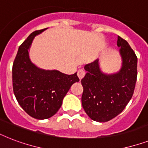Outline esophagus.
<instances>
[{
    "instance_id": "1",
    "label": "esophagus",
    "mask_w": 148,
    "mask_h": 148,
    "mask_svg": "<svg viewBox=\"0 0 148 148\" xmlns=\"http://www.w3.org/2000/svg\"><path fill=\"white\" fill-rule=\"evenodd\" d=\"M84 75H85V71H84L83 69H80L78 71H77V76H78L80 80H81V79L83 78L84 77Z\"/></svg>"
}]
</instances>
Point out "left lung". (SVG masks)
I'll return each mask as SVG.
<instances>
[{
	"mask_svg": "<svg viewBox=\"0 0 148 148\" xmlns=\"http://www.w3.org/2000/svg\"><path fill=\"white\" fill-rule=\"evenodd\" d=\"M122 65L119 71L105 74L99 60L84 66L87 74L81 84L84 88L82 106L90 119L107 122L123 111L132 97L137 81L138 58L126 40L118 36Z\"/></svg>",
	"mask_w": 148,
	"mask_h": 148,
	"instance_id": "left-lung-1",
	"label": "left lung"
}]
</instances>
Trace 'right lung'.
I'll use <instances>...</instances> for the list:
<instances>
[{"instance_id": "1", "label": "right lung", "mask_w": 148, "mask_h": 148, "mask_svg": "<svg viewBox=\"0 0 148 148\" xmlns=\"http://www.w3.org/2000/svg\"><path fill=\"white\" fill-rule=\"evenodd\" d=\"M46 29L31 33L22 43L12 68L13 90L17 102L27 114L38 120L55 114L72 84L79 81L77 73L68 75L57 70L41 69L31 62V44Z\"/></svg>"}]
</instances>
